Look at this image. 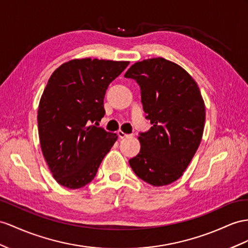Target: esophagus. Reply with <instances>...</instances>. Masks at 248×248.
Returning a JSON list of instances; mask_svg holds the SVG:
<instances>
[{"label": "esophagus", "instance_id": "esophagus-1", "mask_svg": "<svg viewBox=\"0 0 248 248\" xmlns=\"http://www.w3.org/2000/svg\"><path fill=\"white\" fill-rule=\"evenodd\" d=\"M117 135H118L119 138H125V137H129V136H130L129 134H126V133L123 132L122 130H118V131H117Z\"/></svg>", "mask_w": 248, "mask_h": 248}]
</instances>
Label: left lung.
I'll return each instance as SVG.
<instances>
[{
	"mask_svg": "<svg viewBox=\"0 0 248 248\" xmlns=\"http://www.w3.org/2000/svg\"><path fill=\"white\" fill-rule=\"evenodd\" d=\"M124 76L140 86L153 124L138 137L140 152L129 163L149 185L168 186L183 175L201 142L205 105L199 87L181 66L163 58L137 62Z\"/></svg>",
	"mask_w": 248,
	"mask_h": 248,
	"instance_id": "left-lung-1",
	"label": "left lung"
}]
</instances>
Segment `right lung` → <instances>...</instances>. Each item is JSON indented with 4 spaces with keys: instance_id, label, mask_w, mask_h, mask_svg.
<instances>
[{
    "instance_id": "add662e5",
    "label": "right lung",
    "mask_w": 248,
    "mask_h": 248,
    "mask_svg": "<svg viewBox=\"0 0 248 248\" xmlns=\"http://www.w3.org/2000/svg\"><path fill=\"white\" fill-rule=\"evenodd\" d=\"M128 65L124 61L75 59L50 76L37 124L44 158L59 185L75 189L91 182L117 140L115 133L90 124L104 117L108 86Z\"/></svg>"
}]
</instances>
